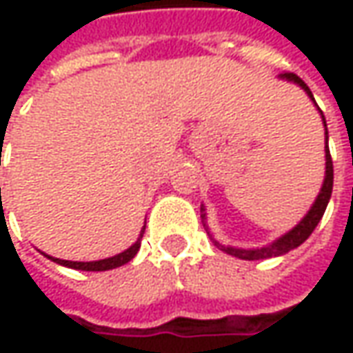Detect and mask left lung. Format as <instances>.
<instances>
[{
  "label": "left lung",
  "instance_id": "8db88e82",
  "mask_svg": "<svg viewBox=\"0 0 353 353\" xmlns=\"http://www.w3.org/2000/svg\"><path fill=\"white\" fill-rule=\"evenodd\" d=\"M283 80H289V82H294L296 86H301V88L305 90L306 94H308V98L314 102V96H312V92L310 88L306 86L305 82L299 78L296 74H292V72H283L281 74ZM316 105V102H314ZM320 110V108H319ZM320 116H322V112H320ZM322 123H324V129H326V119L322 116ZM324 135H326V149H324V153H326V174H324V183H322V188H320L319 196L314 200V204L310 206V210L306 214L305 218L299 222V224L292 228L291 232H287L285 236H281L279 239H275L273 243H269V245H265V248H257V250H239V248H230V245H222L220 241H216L212 234L208 232V225L204 224L206 228V232H208V236L212 237V241H214V245L216 248H220L225 253H230V255H234V257H239V259H248V261H255V259H269V257H277V255H285V253H289L294 248H299L303 241L308 239V236L314 232V228L319 225L320 218L324 216V210H326V206H328V200L332 196V184H334V167H332V157H330V149H328V129L324 131ZM204 212V208H202ZM202 218L206 220V214H202Z\"/></svg>",
  "mask_w": 353,
  "mask_h": 353
}]
</instances>
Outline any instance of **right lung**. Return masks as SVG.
I'll return each mask as SVG.
<instances>
[{
  "label": "right lung",
  "instance_id": "obj_1",
  "mask_svg": "<svg viewBox=\"0 0 353 353\" xmlns=\"http://www.w3.org/2000/svg\"><path fill=\"white\" fill-rule=\"evenodd\" d=\"M143 232H145V228H143L141 234H139V239H137L129 250H125L123 253H117L114 257L100 259V261H66V259H57V257H50V255H47V257L48 259H52L54 263L70 267V269H80V271H108V269H116V267H121V265L129 263V261L137 255V251L141 248Z\"/></svg>",
  "mask_w": 353,
  "mask_h": 353
}]
</instances>
